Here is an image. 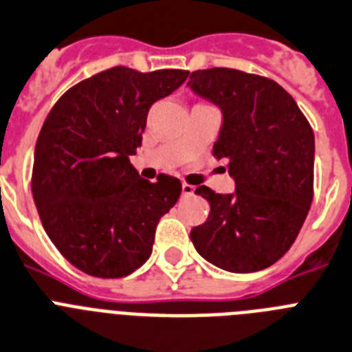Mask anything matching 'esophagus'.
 Wrapping results in <instances>:
<instances>
[{
	"label": "esophagus",
	"mask_w": 352,
	"mask_h": 352,
	"mask_svg": "<svg viewBox=\"0 0 352 352\" xmlns=\"http://www.w3.org/2000/svg\"><path fill=\"white\" fill-rule=\"evenodd\" d=\"M195 195V186L191 184H182V197H193Z\"/></svg>",
	"instance_id": "1"
}]
</instances>
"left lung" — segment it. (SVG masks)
<instances>
[{
  "instance_id": "8db88e82",
  "label": "left lung",
  "mask_w": 352,
  "mask_h": 352,
  "mask_svg": "<svg viewBox=\"0 0 352 352\" xmlns=\"http://www.w3.org/2000/svg\"><path fill=\"white\" fill-rule=\"evenodd\" d=\"M188 85L221 108L212 154L227 161L235 179L234 195L197 188L210 212L191 241L225 271L269 267L289 252L314 200L310 122L289 91L264 76L214 67L191 72Z\"/></svg>"
}]
</instances>
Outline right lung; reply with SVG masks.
Wrapping results in <instances>:
<instances>
[{
  "instance_id": "right-lung-1",
  "label": "right lung",
  "mask_w": 352,
  "mask_h": 352,
  "mask_svg": "<svg viewBox=\"0 0 352 352\" xmlns=\"http://www.w3.org/2000/svg\"><path fill=\"white\" fill-rule=\"evenodd\" d=\"M188 70L111 67L56 100L35 146L32 195L49 239L79 271L122 278L151 256L159 219L177 204L180 180L138 175L129 155L142 145L155 100Z\"/></svg>"
}]
</instances>
